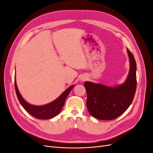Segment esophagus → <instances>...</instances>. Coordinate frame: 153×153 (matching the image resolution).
Wrapping results in <instances>:
<instances>
[{
	"label": "esophagus",
	"instance_id": "esophagus-1",
	"mask_svg": "<svg viewBox=\"0 0 153 153\" xmlns=\"http://www.w3.org/2000/svg\"><path fill=\"white\" fill-rule=\"evenodd\" d=\"M80 79H81V81H84L86 80V77L85 76H82Z\"/></svg>",
	"mask_w": 153,
	"mask_h": 153
}]
</instances>
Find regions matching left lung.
<instances>
[{
  "label": "left lung",
  "mask_w": 153,
  "mask_h": 153,
  "mask_svg": "<svg viewBox=\"0 0 153 153\" xmlns=\"http://www.w3.org/2000/svg\"><path fill=\"white\" fill-rule=\"evenodd\" d=\"M130 70L124 82L115 86L86 81L87 107L90 115L102 120H111L123 114L130 107L136 89V64L126 48Z\"/></svg>",
  "instance_id": "1"
}]
</instances>
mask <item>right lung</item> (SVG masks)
<instances>
[{
  "label": "right lung",
  "mask_w": 153,
  "mask_h": 153,
  "mask_svg": "<svg viewBox=\"0 0 153 153\" xmlns=\"http://www.w3.org/2000/svg\"><path fill=\"white\" fill-rule=\"evenodd\" d=\"M74 86V85H72L69 87L57 99L49 103L45 104L43 105H35L29 103L23 98L18 89L17 82H16V79L15 77L16 94H17V96L20 104L31 115L38 119L48 120L58 115L63 107L68 95L70 93L71 91L73 89Z\"/></svg>",
  "instance_id": "add662e5"
}]
</instances>
